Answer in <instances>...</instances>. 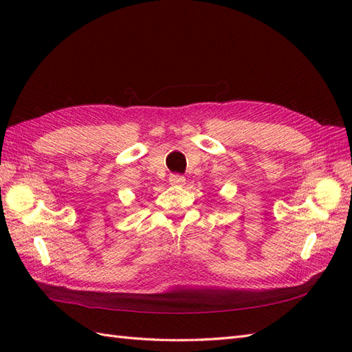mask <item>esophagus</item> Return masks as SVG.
I'll list each match as a JSON object with an SVG mask.
<instances>
[{
	"instance_id": "esophagus-1",
	"label": "esophagus",
	"mask_w": 352,
	"mask_h": 352,
	"mask_svg": "<svg viewBox=\"0 0 352 352\" xmlns=\"http://www.w3.org/2000/svg\"><path fill=\"white\" fill-rule=\"evenodd\" d=\"M186 182V178L180 174H170L169 175V183L170 184H183Z\"/></svg>"
}]
</instances>
